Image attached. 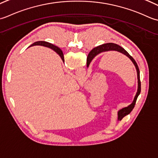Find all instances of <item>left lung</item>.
Instances as JSON below:
<instances>
[{
	"mask_svg": "<svg viewBox=\"0 0 158 158\" xmlns=\"http://www.w3.org/2000/svg\"><path fill=\"white\" fill-rule=\"evenodd\" d=\"M108 51H117V52L123 54L124 55L127 56L129 59L131 60V62L133 63L135 67H136V69L137 72L138 90H137L136 94V95H135L132 103H131L130 105H129L128 106H127V107L121 108L118 111V120L121 121L125 115L128 114L131 110H133V108H134V106H135V104H136V99L140 93L141 84H140V71H139V68H138V67L137 63L136 61H135V60L133 59V57L130 56L127 51L124 49V48L121 47L120 46H118V45H117V44H113V43L104 44L101 45V46H99L98 47L93 48V49L89 54V55L87 56V59H86V66H87V67H89L90 63H91L92 60L94 59L96 56L98 55L99 54H100L102 52H108Z\"/></svg>",
	"mask_w": 158,
	"mask_h": 158,
	"instance_id": "left-lung-1",
	"label": "left lung"
}]
</instances>
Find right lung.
Instances as JSON below:
<instances>
[{"label":"right lung","instance_id":"obj_1","mask_svg":"<svg viewBox=\"0 0 158 158\" xmlns=\"http://www.w3.org/2000/svg\"><path fill=\"white\" fill-rule=\"evenodd\" d=\"M42 46L51 48V49L53 50L54 51H55V52L59 54V55L60 56L61 59H62V60L64 62V56H63V53L62 52V50H61L59 48L54 46V45L50 44L49 42H47V41H37V42H35L34 44H32L31 46Z\"/></svg>","mask_w":158,"mask_h":158}]
</instances>
